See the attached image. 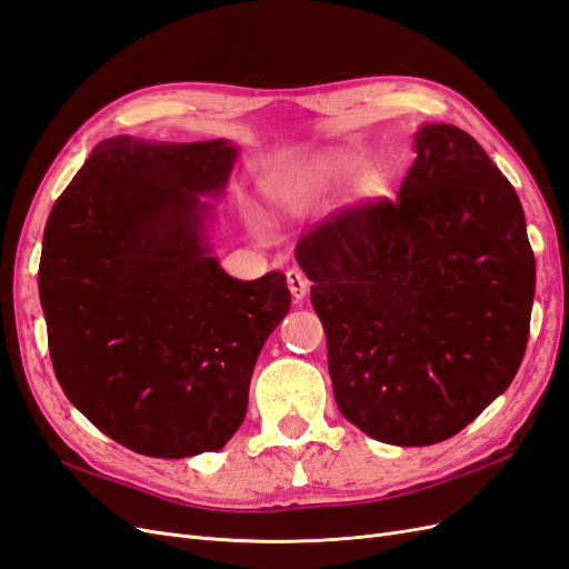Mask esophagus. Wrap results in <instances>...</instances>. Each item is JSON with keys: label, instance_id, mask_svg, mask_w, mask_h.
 I'll return each instance as SVG.
<instances>
[{"label": "esophagus", "instance_id": "34e87169", "mask_svg": "<svg viewBox=\"0 0 569 569\" xmlns=\"http://www.w3.org/2000/svg\"><path fill=\"white\" fill-rule=\"evenodd\" d=\"M287 284H289L291 297H295L297 301H303V297L308 295V280L303 278V272L289 270V272H287Z\"/></svg>", "mask_w": 569, "mask_h": 569}]
</instances>
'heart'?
I'll return each mask as SVG.
<instances>
[{"label": "heart", "instance_id": "b5f03b06", "mask_svg": "<svg viewBox=\"0 0 569 569\" xmlns=\"http://www.w3.org/2000/svg\"><path fill=\"white\" fill-rule=\"evenodd\" d=\"M360 166H363V159L351 149H325L313 153L311 159L297 163L280 180V199L287 209L306 213L316 209L327 197H332L349 180H353L356 197H382L387 192V176L380 168H363L357 177L355 173Z\"/></svg>", "mask_w": 569, "mask_h": 569}]
</instances>
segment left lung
<instances>
[{
    "label": "left lung",
    "instance_id": "8db88e82",
    "mask_svg": "<svg viewBox=\"0 0 569 569\" xmlns=\"http://www.w3.org/2000/svg\"><path fill=\"white\" fill-rule=\"evenodd\" d=\"M416 151L396 201L297 244L341 416L393 446L451 439L510 387L537 284L518 192L475 137L422 126Z\"/></svg>",
    "mask_w": 569,
    "mask_h": 569
}]
</instances>
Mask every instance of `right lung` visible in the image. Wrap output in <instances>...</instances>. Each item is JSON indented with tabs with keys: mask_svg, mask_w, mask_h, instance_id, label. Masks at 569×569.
Returning <instances> with one entry per match:
<instances>
[{
	"mask_svg": "<svg viewBox=\"0 0 569 569\" xmlns=\"http://www.w3.org/2000/svg\"><path fill=\"white\" fill-rule=\"evenodd\" d=\"M228 140L99 142L51 209L40 301L63 393L126 449L220 451L242 425L266 339L287 316L282 272L234 280L203 220L232 173Z\"/></svg>",
	"mask_w": 569,
	"mask_h": 569,
	"instance_id": "1",
	"label": "right lung"
}]
</instances>
